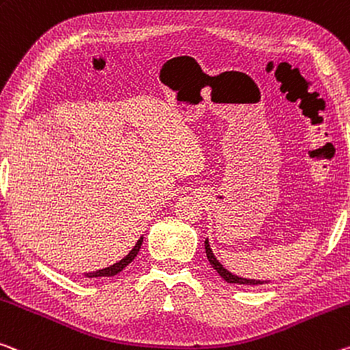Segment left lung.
<instances>
[{
	"label": "left lung",
	"instance_id": "obj_1",
	"mask_svg": "<svg viewBox=\"0 0 350 350\" xmlns=\"http://www.w3.org/2000/svg\"><path fill=\"white\" fill-rule=\"evenodd\" d=\"M204 246H205V254H207V258L210 265L213 266L216 269V273H218L221 277L226 282H229V284H238V285H263V284H268L266 280H255V279H245V277H240V275H235L232 274L230 271H227L223 265L219 263V260L215 257V254L212 251V247H210V243H208V238L204 241Z\"/></svg>",
	"mask_w": 350,
	"mask_h": 350
}]
</instances>
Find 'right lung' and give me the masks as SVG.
I'll use <instances>...</instances> for the list:
<instances>
[{
	"mask_svg": "<svg viewBox=\"0 0 350 350\" xmlns=\"http://www.w3.org/2000/svg\"><path fill=\"white\" fill-rule=\"evenodd\" d=\"M142 245H143V235L138 238L135 246L131 249L129 254H127L124 258H121L120 262L113 263L112 266H107V268H104V269H98V271H93V273H87L85 277H88V279H93V277H112V275H116L118 273H121V271H123L126 266L137 257V254H138V251H140Z\"/></svg>",
	"mask_w": 350,
	"mask_h": 350,
	"instance_id": "1",
	"label": "right lung"
}]
</instances>
